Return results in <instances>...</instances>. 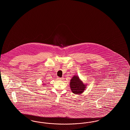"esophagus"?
Segmentation results:
<instances>
[{
    "mask_svg": "<svg viewBox=\"0 0 130 130\" xmlns=\"http://www.w3.org/2000/svg\"><path fill=\"white\" fill-rule=\"evenodd\" d=\"M58 80H62V78H60V77H57V78Z\"/></svg>",
    "mask_w": 130,
    "mask_h": 130,
    "instance_id": "esophagus-1",
    "label": "esophagus"
}]
</instances>
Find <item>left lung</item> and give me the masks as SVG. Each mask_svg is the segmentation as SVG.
Listing matches in <instances>:
<instances>
[{
  "label": "left lung",
  "instance_id": "8db88e82",
  "mask_svg": "<svg viewBox=\"0 0 130 130\" xmlns=\"http://www.w3.org/2000/svg\"><path fill=\"white\" fill-rule=\"evenodd\" d=\"M87 84L81 80L79 76L74 75L70 80V86L72 92L74 94L80 95L84 92L86 88Z\"/></svg>",
  "mask_w": 130,
  "mask_h": 130
}]
</instances>
